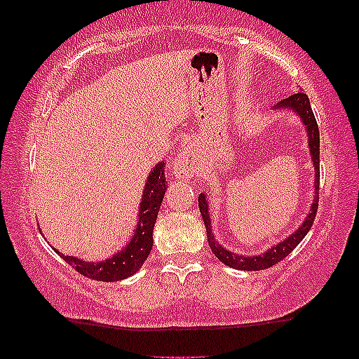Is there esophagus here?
<instances>
[{"mask_svg":"<svg viewBox=\"0 0 359 359\" xmlns=\"http://www.w3.org/2000/svg\"><path fill=\"white\" fill-rule=\"evenodd\" d=\"M172 170H174L175 177H179V179H194V177L197 175V172H199V158H197L196 151H194L192 148H184V150H180L175 156Z\"/></svg>","mask_w":359,"mask_h":359,"instance_id":"34e87169","label":"esophagus"}]
</instances>
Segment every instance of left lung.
<instances>
[{"instance_id": "1", "label": "left lung", "mask_w": 359, "mask_h": 359, "mask_svg": "<svg viewBox=\"0 0 359 359\" xmlns=\"http://www.w3.org/2000/svg\"><path fill=\"white\" fill-rule=\"evenodd\" d=\"M275 111H292L295 116H299L300 123H302L304 128H306L307 135V147L309 154H311V162L312 167H314V197H312L311 209H309L307 216L304 217L302 224L295 229L294 233L288 234L287 238H283L280 243H275L271 245L269 250L263 251L262 255H240L234 253V251L224 248L219 241L216 240L212 233V224H211V216H209V201L208 196L203 192L199 196V211L201 216H203L205 231H208V241L209 246H211L212 253L216 255V258L219 262L224 263L226 266H231L234 270H243V271H258L270 269L271 265H277L278 262H282L283 258L288 257V255L297 248L300 241L306 238L309 229L312 228V222L316 219L317 205H319V126H317V121L314 118V113H312L311 102H309L307 94L297 93L292 94V96L285 97L283 101L277 102L273 106Z\"/></svg>"}]
</instances>
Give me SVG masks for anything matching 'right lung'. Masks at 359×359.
Here are the masks:
<instances>
[{"label": "right lung", "mask_w": 359, "mask_h": 359, "mask_svg": "<svg viewBox=\"0 0 359 359\" xmlns=\"http://www.w3.org/2000/svg\"><path fill=\"white\" fill-rule=\"evenodd\" d=\"M165 191V163L158 162L147 177L133 234H131L126 245L121 250H118L113 257L101 259V262H88V259L60 253L55 248L53 250L72 269H76L81 275L88 278L100 280V282H118V280L131 277V275H135L142 269V265L145 263L148 255H150L151 246H154L155 221L156 216H158V209L162 205Z\"/></svg>", "instance_id": "1"}]
</instances>
